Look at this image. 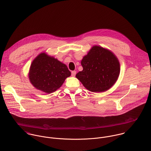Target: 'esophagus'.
<instances>
[{
  "instance_id": "1",
  "label": "esophagus",
  "mask_w": 151,
  "mask_h": 151,
  "mask_svg": "<svg viewBox=\"0 0 151 151\" xmlns=\"http://www.w3.org/2000/svg\"><path fill=\"white\" fill-rule=\"evenodd\" d=\"M76 72L75 70L72 71V72H71V75L72 76H75L76 75Z\"/></svg>"
}]
</instances>
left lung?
Returning <instances> with one entry per match:
<instances>
[{
  "label": "left lung",
  "mask_w": 151,
  "mask_h": 151,
  "mask_svg": "<svg viewBox=\"0 0 151 151\" xmlns=\"http://www.w3.org/2000/svg\"><path fill=\"white\" fill-rule=\"evenodd\" d=\"M81 65L83 70L76 77L88 90L102 92L108 90L116 82L120 73V64L111 51L93 46L85 55Z\"/></svg>",
  "instance_id": "1"
}]
</instances>
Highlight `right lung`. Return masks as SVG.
<instances>
[{
	"instance_id": "right-lung-1",
	"label": "right lung",
	"mask_w": 151,
	"mask_h": 151,
	"mask_svg": "<svg viewBox=\"0 0 151 151\" xmlns=\"http://www.w3.org/2000/svg\"><path fill=\"white\" fill-rule=\"evenodd\" d=\"M70 75L65 64L45 53H41L30 65L29 78L35 88L50 93L59 89Z\"/></svg>"
}]
</instances>
